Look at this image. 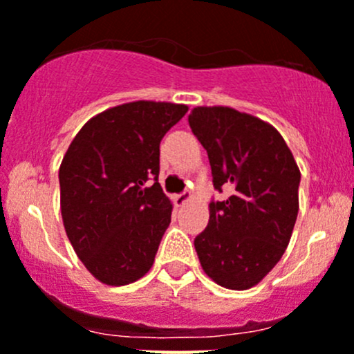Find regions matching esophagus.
<instances>
[{
	"label": "esophagus",
	"instance_id": "1",
	"mask_svg": "<svg viewBox=\"0 0 354 354\" xmlns=\"http://www.w3.org/2000/svg\"><path fill=\"white\" fill-rule=\"evenodd\" d=\"M190 201H192L190 192H183V194H180V195H176V197H174V204H176L178 207H183V205L188 204Z\"/></svg>",
	"mask_w": 354,
	"mask_h": 354
}]
</instances>
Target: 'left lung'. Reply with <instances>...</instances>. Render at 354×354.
Wrapping results in <instances>:
<instances>
[{"label": "left lung", "mask_w": 354, "mask_h": 354, "mask_svg": "<svg viewBox=\"0 0 354 354\" xmlns=\"http://www.w3.org/2000/svg\"><path fill=\"white\" fill-rule=\"evenodd\" d=\"M188 122L209 156L216 190L209 223L194 240L202 270L218 286L245 290L286 252L299 211L301 171L270 122L232 107H195Z\"/></svg>", "instance_id": "1"}]
</instances>
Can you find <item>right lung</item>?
<instances>
[{
	"instance_id": "1",
	"label": "right lung",
	"mask_w": 354,
	"mask_h": 354,
	"mask_svg": "<svg viewBox=\"0 0 354 354\" xmlns=\"http://www.w3.org/2000/svg\"><path fill=\"white\" fill-rule=\"evenodd\" d=\"M187 112L183 104L152 100L111 107L79 129L62 159L65 233L105 286H128L152 268L173 212L157 181L159 145Z\"/></svg>"
}]
</instances>
